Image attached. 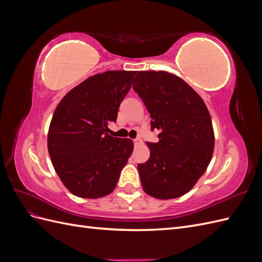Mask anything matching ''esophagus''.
<instances>
[{
	"instance_id": "esophagus-1",
	"label": "esophagus",
	"mask_w": 262,
	"mask_h": 262,
	"mask_svg": "<svg viewBox=\"0 0 262 262\" xmlns=\"http://www.w3.org/2000/svg\"><path fill=\"white\" fill-rule=\"evenodd\" d=\"M133 142H134V145H136V146H139V145L142 143V140H141L140 138H137V139H134V140H133Z\"/></svg>"
}]
</instances>
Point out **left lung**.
Listing matches in <instances>:
<instances>
[{"label": "left lung", "instance_id": "1", "mask_svg": "<svg viewBox=\"0 0 262 262\" xmlns=\"http://www.w3.org/2000/svg\"><path fill=\"white\" fill-rule=\"evenodd\" d=\"M160 130L148 143V161L138 165L144 191L156 199H175L190 191L207 170L214 149V131L203 99L184 80L165 71H140L133 81Z\"/></svg>", "mask_w": 262, "mask_h": 262}]
</instances>
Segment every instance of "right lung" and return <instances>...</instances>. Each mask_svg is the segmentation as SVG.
I'll return each instance as SVG.
<instances>
[{
	"mask_svg": "<svg viewBox=\"0 0 262 262\" xmlns=\"http://www.w3.org/2000/svg\"><path fill=\"white\" fill-rule=\"evenodd\" d=\"M137 71H107L71 90L54 110L48 152L71 193L98 199L112 193L133 150L130 139L108 134Z\"/></svg>",
	"mask_w": 262,
	"mask_h": 262,
	"instance_id": "obj_1",
	"label": "right lung"
}]
</instances>
